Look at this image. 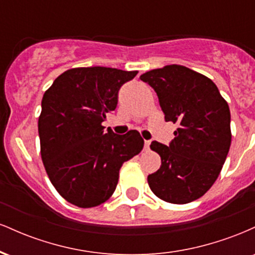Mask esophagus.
<instances>
[{
	"instance_id": "obj_1",
	"label": "esophagus",
	"mask_w": 255,
	"mask_h": 255,
	"mask_svg": "<svg viewBox=\"0 0 255 255\" xmlns=\"http://www.w3.org/2000/svg\"><path fill=\"white\" fill-rule=\"evenodd\" d=\"M150 140H145V150H148V148H150Z\"/></svg>"
}]
</instances>
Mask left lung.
<instances>
[{"instance_id": "8db88e82", "label": "left lung", "mask_w": 255, "mask_h": 255, "mask_svg": "<svg viewBox=\"0 0 255 255\" xmlns=\"http://www.w3.org/2000/svg\"><path fill=\"white\" fill-rule=\"evenodd\" d=\"M156 91L165 121L177 124L174 140L150 147L162 164L148 175L151 191L166 203L187 204L216 182L231 144L230 110L211 79L180 64L140 75Z\"/></svg>"}]
</instances>
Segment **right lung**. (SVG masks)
<instances>
[{"label": "right lung", "instance_id": "1", "mask_svg": "<svg viewBox=\"0 0 255 255\" xmlns=\"http://www.w3.org/2000/svg\"><path fill=\"white\" fill-rule=\"evenodd\" d=\"M136 71L79 67L63 72L44 93L38 119L40 156L52 186L83 209L105 203L120 169L140 153L137 130L118 135L102 125L118 107V93Z\"/></svg>", "mask_w": 255, "mask_h": 255}]
</instances>
